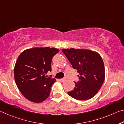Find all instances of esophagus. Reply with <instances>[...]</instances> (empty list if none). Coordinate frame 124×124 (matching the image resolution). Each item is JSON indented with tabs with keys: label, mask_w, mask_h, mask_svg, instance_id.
Listing matches in <instances>:
<instances>
[{
	"label": "esophagus",
	"mask_w": 124,
	"mask_h": 124,
	"mask_svg": "<svg viewBox=\"0 0 124 124\" xmlns=\"http://www.w3.org/2000/svg\"><path fill=\"white\" fill-rule=\"evenodd\" d=\"M59 80H60V81H61V82H64V80H66V79L65 78H61V79H60Z\"/></svg>",
	"instance_id": "obj_1"
}]
</instances>
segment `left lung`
<instances>
[{
  "label": "left lung",
  "mask_w": 124,
  "mask_h": 124,
  "mask_svg": "<svg viewBox=\"0 0 124 124\" xmlns=\"http://www.w3.org/2000/svg\"><path fill=\"white\" fill-rule=\"evenodd\" d=\"M73 69L77 70L79 80L68 94L78 101L93 98L101 89L105 79V68L101 57L97 52L85 49L62 50Z\"/></svg>",
  "instance_id": "obj_1"
}]
</instances>
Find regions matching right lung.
<instances>
[{"instance_id":"add662e5","label":"right lung","mask_w":124,"mask_h":124,"mask_svg":"<svg viewBox=\"0 0 124 124\" xmlns=\"http://www.w3.org/2000/svg\"><path fill=\"white\" fill-rule=\"evenodd\" d=\"M58 52V49L48 47H35L19 55L14 70V78L18 89L29 101L41 103L49 97L56 79L45 75L52 70V59Z\"/></svg>"}]
</instances>
